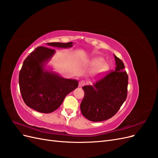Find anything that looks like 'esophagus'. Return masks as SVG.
<instances>
[{
  "label": "esophagus",
  "mask_w": 158,
  "mask_h": 158,
  "mask_svg": "<svg viewBox=\"0 0 158 158\" xmlns=\"http://www.w3.org/2000/svg\"><path fill=\"white\" fill-rule=\"evenodd\" d=\"M85 85V82L84 80H81L79 82V84H78V86L79 87H82L84 86V85Z\"/></svg>",
  "instance_id": "esophagus-1"
}]
</instances>
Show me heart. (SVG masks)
<instances>
[{
  "label": "heart",
  "mask_w": 158,
  "mask_h": 158,
  "mask_svg": "<svg viewBox=\"0 0 158 158\" xmlns=\"http://www.w3.org/2000/svg\"><path fill=\"white\" fill-rule=\"evenodd\" d=\"M88 66L92 67L89 72V74L95 79L102 78L109 70V65L107 62L104 61L102 57L98 56L89 59L86 61Z\"/></svg>",
  "instance_id": "b5f03b06"
}]
</instances>
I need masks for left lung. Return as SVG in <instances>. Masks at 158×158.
Wrapping results in <instances>:
<instances>
[{
    "label": "left lung",
    "instance_id": "obj_1",
    "mask_svg": "<svg viewBox=\"0 0 158 158\" xmlns=\"http://www.w3.org/2000/svg\"><path fill=\"white\" fill-rule=\"evenodd\" d=\"M114 57L115 70L92 85L82 88L84 97L80 110L91 121L100 122L111 118L127 99L128 75L123 61L114 55Z\"/></svg>",
    "mask_w": 158,
    "mask_h": 158
}]
</instances>
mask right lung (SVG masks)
<instances>
[{"mask_svg": "<svg viewBox=\"0 0 158 158\" xmlns=\"http://www.w3.org/2000/svg\"><path fill=\"white\" fill-rule=\"evenodd\" d=\"M50 47H38L23 61L19 74V85L23 102L27 106L43 113H50L58 109L65 97L78 85V81L63 78L47 69L55 55L51 49L70 48L73 42L48 43Z\"/></svg>", "mask_w": 158, "mask_h": 158, "instance_id": "1", "label": "right lung"}]
</instances>
